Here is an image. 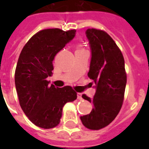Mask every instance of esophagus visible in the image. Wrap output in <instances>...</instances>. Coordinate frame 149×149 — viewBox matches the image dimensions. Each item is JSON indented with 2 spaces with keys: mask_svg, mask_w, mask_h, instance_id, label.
I'll return each mask as SVG.
<instances>
[{
  "mask_svg": "<svg viewBox=\"0 0 149 149\" xmlns=\"http://www.w3.org/2000/svg\"><path fill=\"white\" fill-rule=\"evenodd\" d=\"M77 99H78V100L83 99V98H82V93H77Z\"/></svg>",
  "mask_w": 149,
  "mask_h": 149,
  "instance_id": "obj_1",
  "label": "esophagus"
}]
</instances>
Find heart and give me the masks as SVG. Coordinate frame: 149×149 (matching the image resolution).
Masks as SVG:
<instances>
[{
    "label": "heart",
    "mask_w": 149,
    "mask_h": 149,
    "mask_svg": "<svg viewBox=\"0 0 149 149\" xmlns=\"http://www.w3.org/2000/svg\"><path fill=\"white\" fill-rule=\"evenodd\" d=\"M82 49H83L81 48V46H79V45H78V46H77V51H78V50H82Z\"/></svg>",
    "instance_id": "heart-1"
}]
</instances>
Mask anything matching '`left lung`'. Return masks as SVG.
Instances as JSON below:
<instances>
[{
	"instance_id": "1",
	"label": "left lung",
	"mask_w": 149,
	"mask_h": 149,
	"mask_svg": "<svg viewBox=\"0 0 149 149\" xmlns=\"http://www.w3.org/2000/svg\"><path fill=\"white\" fill-rule=\"evenodd\" d=\"M86 34L92 52L88 77L92 79L91 86L95 84L96 93L92 99L82 95L93 104V108L80 119L86 128L100 130L110 125L120 111L127 73L122 52L106 31L89 29Z\"/></svg>"
}]
</instances>
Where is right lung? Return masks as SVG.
Returning a JSON list of instances; mask_svg holds the SVG:
<instances>
[{
    "label": "right lung",
    "instance_id": "obj_1",
    "mask_svg": "<svg viewBox=\"0 0 149 149\" xmlns=\"http://www.w3.org/2000/svg\"><path fill=\"white\" fill-rule=\"evenodd\" d=\"M75 33V29H43L28 41L20 53L15 74L20 106L34 125L44 129L56 127L64 105L77 98L71 86L58 88L47 80L52 75L55 56Z\"/></svg>",
    "mask_w": 149,
    "mask_h": 149
}]
</instances>
